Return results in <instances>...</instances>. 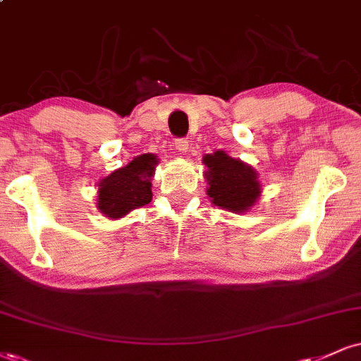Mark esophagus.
<instances>
[{
	"instance_id": "esophagus-1",
	"label": "esophagus",
	"mask_w": 361,
	"mask_h": 361,
	"mask_svg": "<svg viewBox=\"0 0 361 361\" xmlns=\"http://www.w3.org/2000/svg\"><path fill=\"white\" fill-rule=\"evenodd\" d=\"M188 149H189V142L188 140H185V139L176 140V150H177V152L184 154V152H188Z\"/></svg>"
}]
</instances>
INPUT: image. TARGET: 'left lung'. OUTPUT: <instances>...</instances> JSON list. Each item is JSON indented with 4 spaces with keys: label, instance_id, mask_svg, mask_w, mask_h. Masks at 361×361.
Instances as JSON below:
<instances>
[{
    "label": "left lung",
    "instance_id": "8db88e82",
    "mask_svg": "<svg viewBox=\"0 0 361 361\" xmlns=\"http://www.w3.org/2000/svg\"><path fill=\"white\" fill-rule=\"evenodd\" d=\"M202 162L206 166V192L216 207L243 214L256 206L262 189L255 167L231 157L224 150L206 154Z\"/></svg>",
    "mask_w": 361,
    "mask_h": 361
}]
</instances>
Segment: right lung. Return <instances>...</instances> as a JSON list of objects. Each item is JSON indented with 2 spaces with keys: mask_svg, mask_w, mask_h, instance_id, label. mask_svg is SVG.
<instances>
[{
  "mask_svg": "<svg viewBox=\"0 0 361 361\" xmlns=\"http://www.w3.org/2000/svg\"><path fill=\"white\" fill-rule=\"evenodd\" d=\"M160 160L155 154L133 157L126 167L104 177L97 190V209L109 219L126 217L152 201V177Z\"/></svg>",
  "mask_w": 361,
  "mask_h": 361,
  "instance_id": "1",
  "label": "right lung"
}]
</instances>
